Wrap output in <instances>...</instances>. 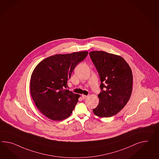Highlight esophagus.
Returning <instances> with one entry per match:
<instances>
[{"label":"esophagus","mask_w":159,"mask_h":159,"mask_svg":"<svg viewBox=\"0 0 159 159\" xmlns=\"http://www.w3.org/2000/svg\"><path fill=\"white\" fill-rule=\"evenodd\" d=\"M88 97V96H86V95H84V94H82V98H83V99H85Z\"/></svg>","instance_id":"1"}]
</instances>
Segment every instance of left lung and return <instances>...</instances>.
Returning <instances> with one entry per match:
<instances>
[{
    "label": "left lung",
    "mask_w": 159,
    "mask_h": 159,
    "mask_svg": "<svg viewBox=\"0 0 159 159\" xmlns=\"http://www.w3.org/2000/svg\"><path fill=\"white\" fill-rule=\"evenodd\" d=\"M89 55L101 81L99 103L93 113L102 118L112 116L122 110L130 98L131 70L120 56L104 51H92Z\"/></svg>",
    "instance_id": "obj_1"
}]
</instances>
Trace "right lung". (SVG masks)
Here are the masks:
<instances>
[{
  "label": "right lung",
  "mask_w": 159,
  "mask_h": 159,
  "mask_svg": "<svg viewBox=\"0 0 159 159\" xmlns=\"http://www.w3.org/2000/svg\"><path fill=\"white\" fill-rule=\"evenodd\" d=\"M88 53L82 51L51 56L33 70L30 82L31 96L37 108L47 118L59 121L72 113L80 95L67 89V81Z\"/></svg>",
  "instance_id": "obj_1"
}]
</instances>
